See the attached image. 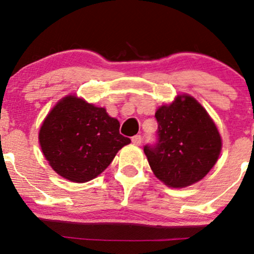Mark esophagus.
<instances>
[{
    "instance_id": "1",
    "label": "esophagus",
    "mask_w": 254,
    "mask_h": 254,
    "mask_svg": "<svg viewBox=\"0 0 254 254\" xmlns=\"http://www.w3.org/2000/svg\"><path fill=\"white\" fill-rule=\"evenodd\" d=\"M131 142H133L134 144L140 145L141 142H142V137L140 136V135H135V136L131 137Z\"/></svg>"
}]
</instances>
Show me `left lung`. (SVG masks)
I'll return each instance as SVG.
<instances>
[{"mask_svg": "<svg viewBox=\"0 0 254 254\" xmlns=\"http://www.w3.org/2000/svg\"><path fill=\"white\" fill-rule=\"evenodd\" d=\"M157 142L143 148L157 178L173 189H182L203 178L217 162L222 138L216 125L189 95L178 96L156 111Z\"/></svg>", "mask_w": 254, "mask_h": 254, "instance_id": "left-lung-1", "label": "left lung"}]
</instances>
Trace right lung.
Segmentation results:
<instances>
[{
  "mask_svg": "<svg viewBox=\"0 0 254 254\" xmlns=\"http://www.w3.org/2000/svg\"><path fill=\"white\" fill-rule=\"evenodd\" d=\"M119 128V121L111 118L104 107L69 95L45 118L39 143L48 164L59 176L86 183L99 176L117 152L130 143Z\"/></svg>",
  "mask_w": 254,
  "mask_h": 254,
  "instance_id": "1",
  "label": "right lung"
}]
</instances>
